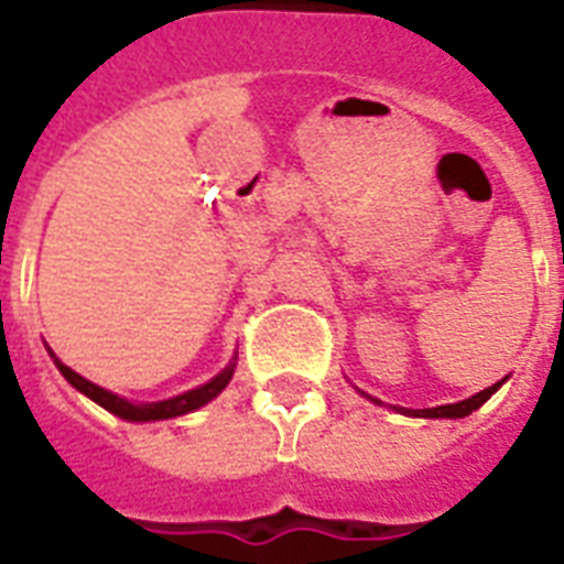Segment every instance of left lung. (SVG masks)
I'll return each mask as SVG.
<instances>
[{
    "label": "left lung",
    "mask_w": 564,
    "mask_h": 564,
    "mask_svg": "<svg viewBox=\"0 0 564 564\" xmlns=\"http://www.w3.org/2000/svg\"><path fill=\"white\" fill-rule=\"evenodd\" d=\"M507 383V377L503 380H498V383H491L489 389H482V392L471 394V398H465V401H456V403H442V406H433V410H406V406H392L394 412H403V415H412V419H465V415H471L474 410H480L482 403L489 401L491 394L498 392L500 386ZM362 398H369L371 403H383L377 401V398H371V394L360 392Z\"/></svg>",
    "instance_id": "1"
}]
</instances>
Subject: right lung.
I'll list each match as a JSON object with an SVG mask.
<instances>
[{"label": "right lung", "instance_id": "1", "mask_svg": "<svg viewBox=\"0 0 564 564\" xmlns=\"http://www.w3.org/2000/svg\"><path fill=\"white\" fill-rule=\"evenodd\" d=\"M52 360H55L57 371L66 377V383L75 386V389H78L82 394H87L90 401H96L99 406H105V410L113 412V415H119V419H126V421H166V419H178V415H187V412L198 410V406H204V403H210L213 398H216V394L230 383L234 369H237V357H234V360H230L219 375L213 377V380H207V383L198 386V389H189V392L166 398V401L134 403V401H128V398H122V394H113L108 392V389H101V386L90 383L87 377H82L78 371H73L69 366H64V362L57 360L55 354H52Z\"/></svg>", "mask_w": 564, "mask_h": 564}]
</instances>
